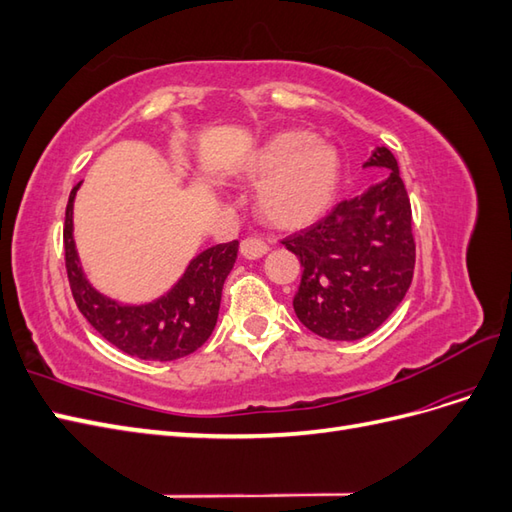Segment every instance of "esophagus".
Here are the masks:
<instances>
[{
  "label": "esophagus",
  "mask_w": 512,
  "mask_h": 512,
  "mask_svg": "<svg viewBox=\"0 0 512 512\" xmlns=\"http://www.w3.org/2000/svg\"><path fill=\"white\" fill-rule=\"evenodd\" d=\"M269 252V245L260 237H245L241 241V256L247 260H256Z\"/></svg>",
  "instance_id": "esophagus-1"
}]
</instances>
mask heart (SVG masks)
I'll return each instance as SVG.
<instances>
[{"label":"heart","instance_id":"heart-1","mask_svg":"<svg viewBox=\"0 0 512 512\" xmlns=\"http://www.w3.org/2000/svg\"><path fill=\"white\" fill-rule=\"evenodd\" d=\"M247 175L262 181L258 209L269 224L303 228L333 203L342 175L337 151L309 132H284L247 164Z\"/></svg>","mask_w":512,"mask_h":512}]
</instances>
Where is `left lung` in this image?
Wrapping results in <instances>:
<instances>
[{"mask_svg": "<svg viewBox=\"0 0 512 512\" xmlns=\"http://www.w3.org/2000/svg\"><path fill=\"white\" fill-rule=\"evenodd\" d=\"M365 166H382L391 175L282 241L303 267L294 314L309 331L335 342L376 331L406 297L414 275L412 207L397 160L378 147Z\"/></svg>", "mask_w": 512, "mask_h": 512, "instance_id": "left-lung-1", "label": "left lung"}]
</instances>
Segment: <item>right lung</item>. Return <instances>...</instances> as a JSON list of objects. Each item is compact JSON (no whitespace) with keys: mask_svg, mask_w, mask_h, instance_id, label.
<instances>
[{"mask_svg":"<svg viewBox=\"0 0 512 512\" xmlns=\"http://www.w3.org/2000/svg\"><path fill=\"white\" fill-rule=\"evenodd\" d=\"M76 183L64 222V252L68 282L76 307L106 342L121 352L145 361H175L203 346L215 329L222 301V288L235 265L239 241L213 245L198 254L175 288L162 299L141 307L117 305L89 286L76 256L72 239V203Z\"/></svg>","mask_w":512,"mask_h":512,"instance_id":"add662e5","label":"right lung"}]
</instances>
